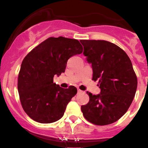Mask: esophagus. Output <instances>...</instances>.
<instances>
[{"mask_svg": "<svg viewBox=\"0 0 148 148\" xmlns=\"http://www.w3.org/2000/svg\"><path fill=\"white\" fill-rule=\"evenodd\" d=\"M77 91H78V93H83V92H84V91H82L81 90H80L79 88H78Z\"/></svg>", "mask_w": 148, "mask_h": 148, "instance_id": "1", "label": "esophagus"}]
</instances>
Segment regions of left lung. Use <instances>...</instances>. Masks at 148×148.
Here are the masks:
<instances>
[{"mask_svg":"<svg viewBox=\"0 0 148 148\" xmlns=\"http://www.w3.org/2000/svg\"><path fill=\"white\" fill-rule=\"evenodd\" d=\"M84 55L92 64V80L99 81L101 92L81 106L84 118L96 125L118 120L127 111L137 88V77L127 54L118 46L105 40H80Z\"/></svg>","mask_w":148,"mask_h":148,"instance_id":"left-lung-1","label":"left lung"}]
</instances>
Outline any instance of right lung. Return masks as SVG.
Listing matches in <instances>:
<instances>
[{
    "mask_svg": "<svg viewBox=\"0 0 148 148\" xmlns=\"http://www.w3.org/2000/svg\"><path fill=\"white\" fill-rule=\"evenodd\" d=\"M83 52L79 40L49 37L24 58L18 76V92L26 114L40 123H51L63 116L67 105L77 92L71 86L62 88L53 83L64 72L69 58Z\"/></svg>",
    "mask_w": 148,
    "mask_h": 148,
    "instance_id": "add662e5",
    "label": "right lung"
}]
</instances>
